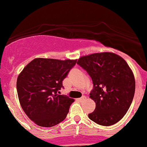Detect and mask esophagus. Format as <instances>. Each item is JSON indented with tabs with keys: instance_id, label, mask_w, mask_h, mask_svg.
Masks as SVG:
<instances>
[{
	"instance_id": "1",
	"label": "esophagus",
	"mask_w": 147,
	"mask_h": 147,
	"mask_svg": "<svg viewBox=\"0 0 147 147\" xmlns=\"http://www.w3.org/2000/svg\"><path fill=\"white\" fill-rule=\"evenodd\" d=\"M86 96H83L81 98H79V101H80V102H82V101H83L84 100H86Z\"/></svg>"
}]
</instances>
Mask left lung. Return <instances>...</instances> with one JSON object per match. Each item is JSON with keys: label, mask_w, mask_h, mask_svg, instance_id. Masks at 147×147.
Here are the masks:
<instances>
[{"label": "left lung", "mask_w": 147, "mask_h": 147, "mask_svg": "<svg viewBox=\"0 0 147 147\" xmlns=\"http://www.w3.org/2000/svg\"><path fill=\"white\" fill-rule=\"evenodd\" d=\"M77 64L86 70L94 84L90 98L96 108L89 118L104 126L120 121L135 94V78L127 62L115 53L103 52L80 57Z\"/></svg>", "instance_id": "left-lung-1"}]
</instances>
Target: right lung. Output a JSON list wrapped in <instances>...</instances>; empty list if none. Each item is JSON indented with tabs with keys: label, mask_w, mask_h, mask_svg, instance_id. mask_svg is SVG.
Here are the masks:
<instances>
[{
	"label": "right lung",
	"mask_w": 147,
	"mask_h": 147,
	"mask_svg": "<svg viewBox=\"0 0 147 147\" xmlns=\"http://www.w3.org/2000/svg\"><path fill=\"white\" fill-rule=\"evenodd\" d=\"M76 61L36 58L19 75L16 90L20 105L36 125L52 127L66 118L74 99L59 93Z\"/></svg>",
	"instance_id": "1"
}]
</instances>
